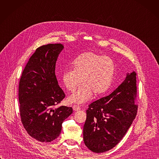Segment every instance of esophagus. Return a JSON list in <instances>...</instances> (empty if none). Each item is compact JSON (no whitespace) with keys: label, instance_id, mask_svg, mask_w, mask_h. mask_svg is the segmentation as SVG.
<instances>
[{"label":"esophagus","instance_id":"obj_1","mask_svg":"<svg viewBox=\"0 0 159 159\" xmlns=\"http://www.w3.org/2000/svg\"><path fill=\"white\" fill-rule=\"evenodd\" d=\"M73 109L75 111H78L80 110V107L79 106H78V105H74V106L73 107Z\"/></svg>","mask_w":159,"mask_h":159}]
</instances>
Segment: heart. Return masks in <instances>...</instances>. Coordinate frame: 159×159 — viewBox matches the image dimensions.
Instances as JSON below:
<instances>
[{"label": "heart", "instance_id": "b5f03b06", "mask_svg": "<svg viewBox=\"0 0 159 159\" xmlns=\"http://www.w3.org/2000/svg\"><path fill=\"white\" fill-rule=\"evenodd\" d=\"M73 69H66L62 73L63 85L69 91H73L80 84L82 85L68 98L71 103L83 104L95 95L104 93L110 87L115 73L114 62L107 56L93 52H86L79 56L73 63Z\"/></svg>", "mask_w": 159, "mask_h": 159}]
</instances>
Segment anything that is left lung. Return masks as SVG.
<instances>
[{
	"instance_id": "8db88e82",
	"label": "left lung",
	"mask_w": 159,
	"mask_h": 159,
	"mask_svg": "<svg viewBox=\"0 0 159 159\" xmlns=\"http://www.w3.org/2000/svg\"><path fill=\"white\" fill-rule=\"evenodd\" d=\"M136 94V73L132 71L108 96L89 105L83 138L91 151H109L122 139L137 114Z\"/></svg>"
}]
</instances>
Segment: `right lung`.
<instances>
[{
	"mask_svg": "<svg viewBox=\"0 0 159 159\" xmlns=\"http://www.w3.org/2000/svg\"><path fill=\"white\" fill-rule=\"evenodd\" d=\"M64 48L61 43L38 48L21 76L18 97L21 120L27 133L40 142L59 137L62 123L73 112L66 106H54L65 97L55 74L56 63Z\"/></svg>",
	"mask_w": 159,
	"mask_h": 159,
	"instance_id": "1",
	"label": "right lung"
}]
</instances>
